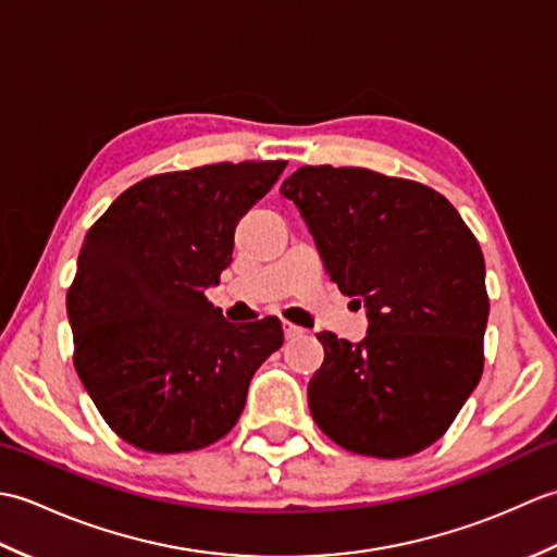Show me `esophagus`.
<instances>
[{
	"label": "esophagus",
	"mask_w": 557,
	"mask_h": 557,
	"mask_svg": "<svg viewBox=\"0 0 557 557\" xmlns=\"http://www.w3.org/2000/svg\"><path fill=\"white\" fill-rule=\"evenodd\" d=\"M282 330H285V337L287 339H292V337H299L301 333H304V330L301 327H297V325H292V323H282Z\"/></svg>",
	"instance_id": "esophagus-1"
}]
</instances>
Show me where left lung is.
Returning a JSON list of instances; mask_svg holds the SVG:
<instances>
[{"mask_svg":"<svg viewBox=\"0 0 557 557\" xmlns=\"http://www.w3.org/2000/svg\"><path fill=\"white\" fill-rule=\"evenodd\" d=\"M280 194L369 318L361 342L315 335L325 359L309 381L313 421L349 453H421L481 381L488 294L476 236L433 188L363 168H301Z\"/></svg>","mask_w":557,"mask_h":557,"instance_id":"left-lung-1","label":"left lung"}]
</instances>
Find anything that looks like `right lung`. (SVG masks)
Returning a JSON list of instances; mask_svg holds the SVG:
<instances>
[{
  "label": "right lung",
  "instance_id": "right-lung-1",
  "mask_svg": "<svg viewBox=\"0 0 557 557\" xmlns=\"http://www.w3.org/2000/svg\"><path fill=\"white\" fill-rule=\"evenodd\" d=\"M285 160L148 176L92 224L66 294L74 366L110 429L138 449L191 453L239 421L277 318L230 323L206 299L232 263L239 220Z\"/></svg>",
  "mask_w": 557,
  "mask_h": 557
}]
</instances>
